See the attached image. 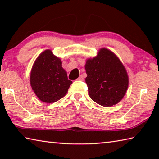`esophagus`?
Instances as JSON below:
<instances>
[{
	"instance_id": "1",
	"label": "esophagus",
	"mask_w": 159,
	"mask_h": 159,
	"mask_svg": "<svg viewBox=\"0 0 159 159\" xmlns=\"http://www.w3.org/2000/svg\"><path fill=\"white\" fill-rule=\"evenodd\" d=\"M78 80H84V77H83L82 75H80V76L79 77V79H78Z\"/></svg>"
}]
</instances>
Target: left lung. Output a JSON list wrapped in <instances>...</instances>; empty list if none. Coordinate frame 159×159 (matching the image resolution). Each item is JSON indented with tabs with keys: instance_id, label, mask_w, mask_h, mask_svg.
<instances>
[{
	"instance_id": "1",
	"label": "left lung",
	"mask_w": 159,
	"mask_h": 159,
	"mask_svg": "<svg viewBox=\"0 0 159 159\" xmlns=\"http://www.w3.org/2000/svg\"><path fill=\"white\" fill-rule=\"evenodd\" d=\"M85 69L88 94L94 102L109 107L123 98L129 84L128 73L111 50L101 48L96 57L87 59Z\"/></svg>"
}]
</instances>
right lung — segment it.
I'll return each instance as SVG.
<instances>
[{"label":"right lung","mask_w":159,"mask_h":159,"mask_svg":"<svg viewBox=\"0 0 159 159\" xmlns=\"http://www.w3.org/2000/svg\"><path fill=\"white\" fill-rule=\"evenodd\" d=\"M61 60L51 50H45L39 55L32 66L30 84L40 100L53 103L65 96L72 83L62 68Z\"/></svg>","instance_id":"1"}]
</instances>
